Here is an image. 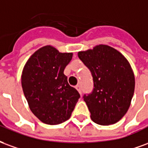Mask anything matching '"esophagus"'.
<instances>
[{
    "label": "esophagus",
    "mask_w": 148,
    "mask_h": 148,
    "mask_svg": "<svg viewBox=\"0 0 148 148\" xmlns=\"http://www.w3.org/2000/svg\"><path fill=\"white\" fill-rule=\"evenodd\" d=\"M75 88H76V90H78L79 92L80 95H82V89H81V86L80 85H76L75 86Z\"/></svg>",
    "instance_id": "1"
}]
</instances>
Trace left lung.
<instances>
[{
  "label": "left lung",
  "instance_id": "obj_1",
  "mask_svg": "<svg viewBox=\"0 0 148 148\" xmlns=\"http://www.w3.org/2000/svg\"><path fill=\"white\" fill-rule=\"evenodd\" d=\"M78 57L93 77V90L83 96L91 119L101 125L115 124L128 111L134 94L130 64L121 53L106 45L79 52Z\"/></svg>",
  "mask_w": 148,
  "mask_h": 148
}]
</instances>
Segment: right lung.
I'll return each mask as SVG.
<instances>
[{
	"instance_id": "obj_1",
	"label": "right lung",
	"mask_w": 148,
	"mask_h": 148,
	"mask_svg": "<svg viewBox=\"0 0 148 148\" xmlns=\"http://www.w3.org/2000/svg\"><path fill=\"white\" fill-rule=\"evenodd\" d=\"M72 58V53H62L46 46L35 52L24 66L23 94L32 113L45 124L58 125L69 119L80 98L64 74Z\"/></svg>"
}]
</instances>
